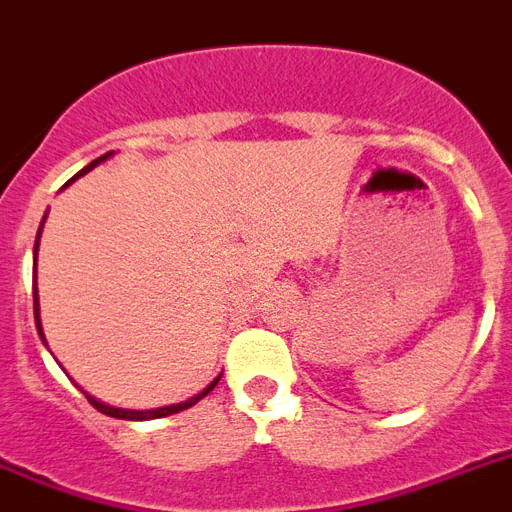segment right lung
Here are the masks:
<instances>
[{"label":"right lung","mask_w":512,"mask_h":512,"mask_svg":"<svg viewBox=\"0 0 512 512\" xmlns=\"http://www.w3.org/2000/svg\"><path fill=\"white\" fill-rule=\"evenodd\" d=\"M111 153H103L101 158H96V161L93 163H88V166H85L83 171H80V174L77 176H83L85 171H90L93 169V166H98V163L101 161H106V158H109ZM77 176H72L70 182H75ZM46 221V218H44ZM44 221H41V229H44ZM41 229H38V236H41ZM38 236H36V252H38ZM33 312H36V325H38V333H41V338H44V330H41V322H38V291H36V286H33ZM218 380H221V377H216V380L210 382L208 388L203 390V393L200 395H195V398H190V401H184V403H176V406H163V409H153V411H127V409H114V406H106V403H101V401H96V398H93V395H88L85 393V398H88L90 401V406H96L98 411H101V414H106V416H114V419H132V422H140V419H161V416H169V414H179V411H184V409H190V406H195L197 401H200V398H205V395L210 393V390L216 388L218 385Z\"/></svg>","instance_id":"add662e5"}]
</instances>
